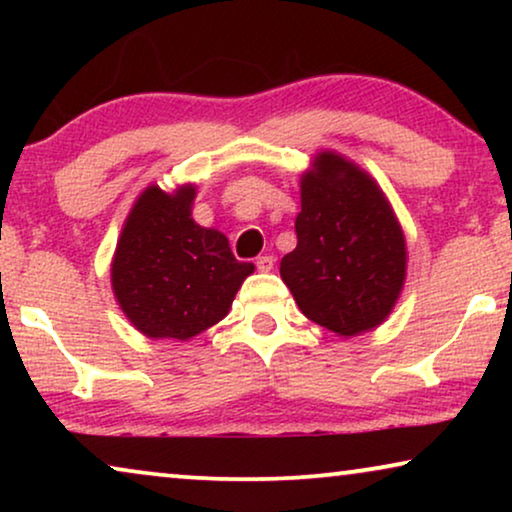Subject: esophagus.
<instances>
[{"label": "esophagus", "instance_id": "34e87169", "mask_svg": "<svg viewBox=\"0 0 512 512\" xmlns=\"http://www.w3.org/2000/svg\"><path fill=\"white\" fill-rule=\"evenodd\" d=\"M256 268L261 270V272H270L272 268H275V258L268 256V254L258 256V258H256Z\"/></svg>", "mask_w": 512, "mask_h": 512}]
</instances>
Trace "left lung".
Here are the masks:
<instances>
[{
	"label": "left lung",
	"mask_w": 512,
	"mask_h": 512,
	"mask_svg": "<svg viewBox=\"0 0 512 512\" xmlns=\"http://www.w3.org/2000/svg\"><path fill=\"white\" fill-rule=\"evenodd\" d=\"M298 244L279 263L300 312L338 338L387 321L408 275L401 221L380 184L338 151L300 174Z\"/></svg>",
	"instance_id": "1"
}]
</instances>
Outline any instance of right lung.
I'll return each mask as SVG.
<instances>
[{"mask_svg":"<svg viewBox=\"0 0 512 512\" xmlns=\"http://www.w3.org/2000/svg\"><path fill=\"white\" fill-rule=\"evenodd\" d=\"M195 184L163 191L146 186L125 216L111 258V291L139 333L186 342L230 312L235 293L254 272L240 263L228 237L193 221Z\"/></svg>","mask_w":512,"mask_h":512,"instance_id":"right-lung-1","label":"right lung"}]
</instances>
